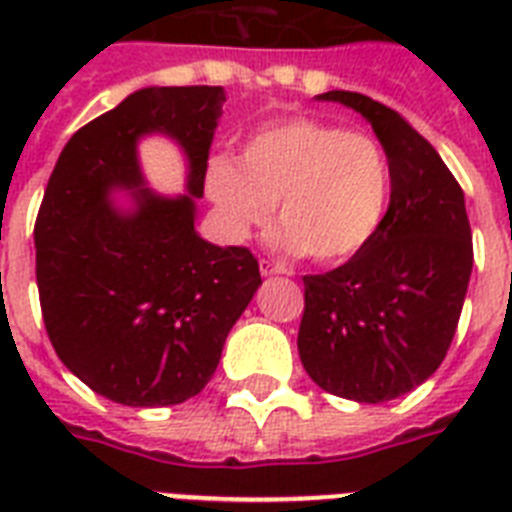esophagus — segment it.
Returning <instances> with one entry per match:
<instances>
[{
	"mask_svg": "<svg viewBox=\"0 0 512 512\" xmlns=\"http://www.w3.org/2000/svg\"><path fill=\"white\" fill-rule=\"evenodd\" d=\"M260 273L263 276H276V273H289L284 265L273 263V260H260Z\"/></svg>",
	"mask_w": 512,
	"mask_h": 512,
	"instance_id": "obj_1",
	"label": "esophagus"
}]
</instances>
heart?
<instances>
[{
    "mask_svg": "<svg viewBox=\"0 0 512 512\" xmlns=\"http://www.w3.org/2000/svg\"><path fill=\"white\" fill-rule=\"evenodd\" d=\"M204 185L233 241L263 228L276 204L279 247L316 263H340L380 228L390 164L366 132L289 119L255 132L239 159L212 156Z\"/></svg>",
    "mask_w": 512,
    "mask_h": 512,
    "instance_id": "obj_1",
    "label": "heart"
}]
</instances>
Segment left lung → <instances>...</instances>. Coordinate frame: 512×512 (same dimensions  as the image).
Listing matches in <instances>:
<instances>
[{
	"label": "left lung",
	"instance_id": "8db88e82",
	"mask_svg": "<svg viewBox=\"0 0 512 512\" xmlns=\"http://www.w3.org/2000/svg\"><path fill=\"white\" fill-rule=\"evenodd\" d=\"M319 98L372 124L390 164V204L348 263L303 276L297 350L319 388L382 404L428 380L452 345L473 271L465 193L436 148L393 108L348 90Z\"/></svg>",
	"mask_w": 512,
	"mask_h": 512
}]
</instances>
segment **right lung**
I'll use <instances>...</instances> for the list:
<instances>
[{"mask_svg":"<svg viewBox=\"0 0 512 512\" xmlns=\"http://www.w3.org/2000/svg\"><path fill=\"white\" fill-rule=\"evenodd\" d=\"M223 87H146L68 140L36 215V287L58 358L95 393L124 406H172L215 374L225 337L260 279L247 247H215L193 231ZM184 146L191 194L164 200L142 182L140 134ZM135 187L136 209L107 201Z\"/></svg>","mask_w":512,"mask_h":512,"instance_id":"obj_1","label":"right lung"}]
</instances>
